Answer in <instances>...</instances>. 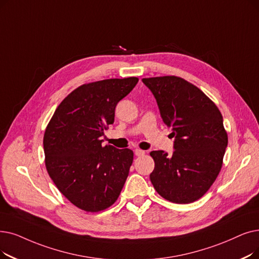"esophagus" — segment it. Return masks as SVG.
Instances as JSON below:
<instances>
[{"instance_id": "34e87169", "label": "esophagus", "mask_w": 259, "mask_h": 259, "mask_svg": "<svg viewBox=\"0 0 259 259\" xmlns=\"http://www.w3.org/2000/svg\"><path fill=\"white\" fill-rule=\"evenodd\" d=\"M134 154H136L137 156H141V155H144V154H145V151L137 148L136 150H134Z\"/></svg>"}]
</instances>
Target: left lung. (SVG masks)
<instances>
[{
  "instance_id": "8db88e82",
  "label": "left lung",
  "mask_w": 259,
  "mask_h": 259,
  "mask_svg": "<svg viewBox=\"0 0 259 259\" xmlns=\"http://www.w3.org/2000/svg\"><path fill=\"white\" fill-rule=\"evenodd\" d=\"M156 99L162 119L171 128L175 151H151L150 181L174 203H192L215 182L228 146L221 112L199 88L181 77L143 78Z\"/></svg>"
}]
</instances>
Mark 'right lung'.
<instances>
[{"label":"right lung","mask_w":259,"mask_h":259,"mask_svg":"<svg viewBox=\"0 0 259 259\" xmlns=\"http://www.w3.org/2000/svg\"><path fill=\"white\" fill-rule=\"evenodd\" d=\"M139 78L82 84L56 109L44 132L47 170L60 193L78 208L97 212L117 200L129 175L133 151L103 146L115 107Z\"/></svg>","instance_id":"right-lung-1"}]
</instances>
